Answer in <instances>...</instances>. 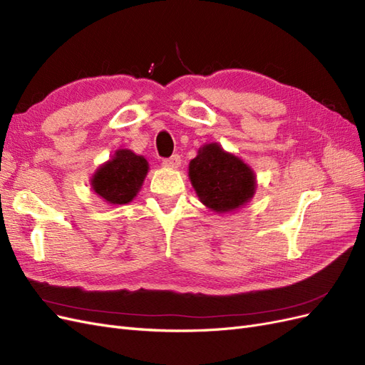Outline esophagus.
I'll use <instances>...</instances> for the list:
<instances>
[{
    "mask_svg": "<svg viewBox=\"0 0 365 365\" xmlns=\"http://www.w3.org/2000/svg\"><path fill=\"white\" fill-rule=\"evenodd\" d=\"M180 164H181V157L178 155V153H175V155L163 160V165H165V168H170V169H178Z\"/></svg>",
    "mask_w": 365,
    "mask_h": 365,
    "instance_id": "1",
    "label": "esophagus"
}]
</instances>
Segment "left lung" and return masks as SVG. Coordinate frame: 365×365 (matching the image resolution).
I'll return each mask as SVG.
<instances>
[{
  "mask_svg": "<svg viewBox=\"0 0 365 365\" xmlns=\"http://www.w3.org/2000/svg\"><path fill=\"white\" fill-rule=\"evenodd\" d=\"M189 176L200 200L219 213L244 205L254 195L252 170L219 145H205L190 161Z\"/></svg>",
  "mask_w": 365,
  "mask_h": 365,
  "instance_id": "1",
  "label": "left lung"
}]
</instances>
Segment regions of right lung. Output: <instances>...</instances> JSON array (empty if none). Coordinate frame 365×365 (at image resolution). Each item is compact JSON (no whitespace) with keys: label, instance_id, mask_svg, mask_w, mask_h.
I'll return each instance as SVG.
<instances>
[{"label":"right lung","instance_id":"add662e5","mask_svg":"<svg viewBox=\"0 0 365 365\" xmlns=\"http://www.w3.org/2000/svg\"><path fill=\"white\" fill-rule=\"evenodd\" d=\"M148 169L143 157L128 149L117 150L115 157L94 175L93 189L109 204H128L138 193Z\"/></svg>","mask_w":365,"mask_h":365}]
</instances>
